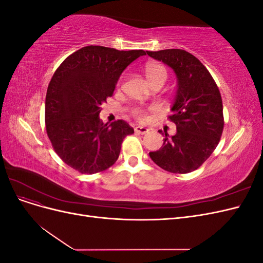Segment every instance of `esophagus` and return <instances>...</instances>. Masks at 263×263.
Wrapping results in <instances>:
<instances>
[{"label": "esophagus", "mask_w": 263, "mask_h": 263, "mask_svg": "<svg viewBox=\"0 0 263 263\" xmlns=\"http://www.w3.org/2000/svg\"><path fill=\"white\" fill-rule=\"evenodd\" d=\"M135 132L144 135V134H147L149 132V128H147V127H144V126H136V127H135Z\"/></svg>", "instance_id": "esophagus-1"}]
</instances>
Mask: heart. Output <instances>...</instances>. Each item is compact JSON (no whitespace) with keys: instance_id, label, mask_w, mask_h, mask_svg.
I'll return each instance as SVG.
<instances>
[{"instance_id":"heart-1","label":"heart","mask_w":263,"mask_h":263,"mask_svg":"<svg viewBox=\"0 0 263 263\" xmlns=\"http://www.w3.org/2000/svg\"><path fill=\"white\" fill-rule=\"evenodd\" d=\"M145 73L150 84L157 81H162L164 83V81L166 80V69L162 65H160V63L148 62L145 67ZM133 114L141 122H145L148 118L146 110L140 107L134 108Z\"/></svg>"}]
</instances>
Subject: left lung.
Here are the masks:
<instances>
[{
  "mask_svg": "<svg viewBox=\"0 0 263 263\" xmlns=\"http://www.w3.org/2000/svg\"><path fill=\"white\" fill-rule=\"evenodd\" d=\"M147 54L170 67L178 82L169 116L177 133L173 136L164 133L162 147L149 156L165 171L192 172L213 154L224 128L219 90L209 70L185 50L165 49Z\"/></svg>",
  "mask_w": 263,
  "mask_h": 263,
  "instance_id": "1",
  "label": "left lung"
}]
</instances>
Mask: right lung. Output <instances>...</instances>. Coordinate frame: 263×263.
<instances>
[{
  "label": "right lung",
  "instance_id": "obj_1",
  "mask_svg": "<svg viewBox=\"0 0 263 263\" xmlns=\"http://www.w3.org/2000/svg\"><path fill=\"white\" fill-rule=\"evenodd\" d=\"M145 54L86 46L55 70L46 95V130L55 153L71 168L93 174L118 159L123 139L134 129L122 119L103 124L101 105L113 95L123 71Z\"/></svg>",
  "mask_w": 263,
  "mask_h": 263
}]
</instances>
